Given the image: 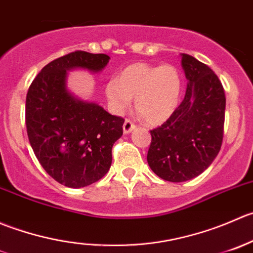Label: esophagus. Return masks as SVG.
I'll return each instance as SVG.
<instances>
[{"instance_id":"esophagus-1","label":"esophagus","mask_w":253,"mask_h":253,"mask_svg":"<svg viewBox=\"0 0 253 253\" xmlns=\"http://www.w3.org/2000/svg\"><path fill=\"white\" fill-rule=\"evenodd\" d=\"M135 127V124L132 123V122H130L129 119H126V122H124V126H123V131L124 134H129L130 131H131L132 129Z\"/></svg>"}]
</instances>
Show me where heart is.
<instances>
[{
	"label": "heart",
	"mask_w": 253,
	"mask_h": 253,
	"mask_svg": "<svg viewBox=\"0 0 253 253\" xmlns=\"http://www.w3.org/2000/svg\"><path fill=\"white\" fill-rule=\"evenodd\" d=\"M181 88V75L172 65L132 64L118 80L107 82L106 96L117 112L126 109L135 97V109L142 119L149 124H161L177 108Z\"/></svg>",
	"instance_id": "obj_1"
}]
</instances>
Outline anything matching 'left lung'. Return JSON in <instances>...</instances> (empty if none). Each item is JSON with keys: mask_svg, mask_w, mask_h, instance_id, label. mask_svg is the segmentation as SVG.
Returning <instances> with one entry per match:
<instances>
[{"mask_svg": "<svg viewBox=\"0 0 253 253\" xmlns=\"http://www.w3.org/2000/svg\"><path fill=\"white\" fill-rule=\"evenodd\" d=\"M187 91L178 108L161 126L152 129L147 151L150 169L169 182H184L206 171L221 147L224 88L209 66L181 55Z\"/></svg>", "mask_w": 253, "mask_h": 253, "instance_id": "obj_1", "label": "left lung"}]
</instances>
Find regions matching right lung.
Returning <instances> with one entry per match:
<instances>
[{"instance_id":"1","label":"right lung","mask_w":253,"mask_h":253,"mask_svg":"<svg viewBox=\"0 0 253 253\" xmlns=\"http://www.w3.org/2000/svg\"><path fill=\"white\" fill-rule=\"evenodd\" d=\"M109 59L106 54L70 52L42 67L27 93L32 149L47 174L70 188L89 186L109 171L112 147L123 135L124 119L75 97L66 87L67 71L99 72Z\"/></svg>"}]
</instances>
